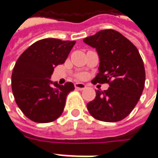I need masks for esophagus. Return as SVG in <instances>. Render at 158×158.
Listing matches in <instances>:
<instances>
[{"mask_svg": "<svg viewBox=\"0 0 158 158\" xmlns=\"http://www.w3.org/2000/svg\"><path fill=\"white\" fill-rule=\"evenodd\" d=\"M74 86H75L76 89L78 90H84L86 88L85 85L83 84V83H75V84H74Z\"/></svg>", "mask_w": 158, "mask_h": 158, "instance_id": "esophagus-1", "label": "esophagus"}]
</instances>
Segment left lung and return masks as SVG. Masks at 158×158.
Here are the masks:
<instances>
[{"label": "left lung", "mask_w": 158, "mask_h": 158, "mask_svg": "<svg viewBox=\"0 0 158 158\" xmlns=\"http://www.w3.org/2000/svg\"><path fill=\"white\" fill-rule=\"evenodd\" d=\"M83 41L95 48L100 58L99 73L92 82L109 84L107 90L96 91L87 110L99 121H122L137 104L144 88L145 69L138 50L114 30H101Z\"/></svg>", "instance_id": "obj_1"}]
</instances>
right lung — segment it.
<instances>
[{
  "mask_svg": "<svg viewBox=\"0 0 158 158\" xmlns=\"http://www.w3.org/2000/svg\"><path fill=\"white\" fill-rule=\"evenodd\" d=\"M76 41L45 38L31 44L17 59L11 76L12 92L22 112L30 120L51 123L62 114L74 85L52 82L54 68L64 63ZM53 85H51V84Z\"/></svg>",
  "mask_w": 158,
  "mask_h": 158,
  "instance_id": "obj_1",
  "label": "right lung"
}]
</instances>
